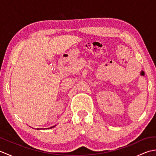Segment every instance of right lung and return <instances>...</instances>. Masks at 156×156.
Instances as JSON below:
<instances>
[{
    "instance_id": "1",
    "label": "right lung",
    "mask_w": 156,
    "mask_h": 156,
    "mask_svg": "<svg viewBox=\"0 0 156 156\" xmlns=\"http://www.w3.org/2000/svg\"><path fill=\"white\" fill-rule=\"evenodd\" d=\"M55 126H56V125H54V126H53V127H49V128H48V129H51V128H53V127H55ZM37 129V130H39V129H42V128H41V129H39V128H38V129Z\"/></svg>"
}]
</instances>
